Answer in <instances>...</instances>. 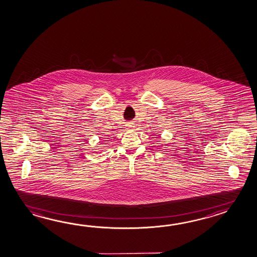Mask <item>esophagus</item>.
<instances>
[{"instance_id":"1","label":"esophagus","mask_w":257,"mask_h":257,"mask_svg":"<svg viewBox=\"0 0 257 257\" xmlns=\"http://www.w3.org/2000/svg\"><path fill=\"white\" fill-rule=\"evenodd\" d=\"M128 127H129V128H132L133 126H132L131 124H128Z\"/></svg>"}]
</instances>
